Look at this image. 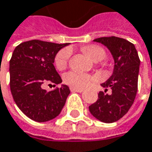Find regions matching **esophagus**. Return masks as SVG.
Here are the masks:
<instances>
[{
	"mask_svg": "<svg viewBox=\"0 0 152 152\" xmlns=\"http://www.w3.org/2000/svg\"><path fill=\"white\" fill-rule=\"evenodd\" d=\"M70 91H71V92H78V93H82V92H83V89L76 88H70Z\"/></svg>",
	"mask_w": 152,
	"mask_h": 152,
	"instance_id": "esophagus-1",
	"label": "esophagus"
}]
</instances>
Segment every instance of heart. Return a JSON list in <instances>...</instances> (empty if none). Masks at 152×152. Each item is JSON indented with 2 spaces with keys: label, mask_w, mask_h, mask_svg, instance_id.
<instances>
[{
  "label": "heart",
  "mask_w": 152,
  "mask_h": 152,
  "mask_svg": "<svg viewBox=\"0 0 152 152\" xmlns=\"http://www.w3.org/2000/svg\"><path fill=\"white\" fill-rule=\"evenodd\" d=\"M84 52L94 61H101L106 57V50L99 45H88L85 47ZM70 57V51L68 48L59 50L54 59V64L56 68L59 70H63L67 67L69 59ZM65 83L76 88H87L93 81L94 77L91 75L79 72V71H69L64 76Z\"/></svg>",
  "instance_id": "heart-1"
}]
</instances>
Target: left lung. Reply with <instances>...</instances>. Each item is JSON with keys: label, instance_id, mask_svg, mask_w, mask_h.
Wrapping results in <instances>:
<instances>
[{"label": "left lung", "instance_id": "obj_1", "mask_svg": "<svg viewBox=\"0 0 152 152\" xmlns=\"http://www.w3.org/2000/svg\"><path fill=\"white\" fill-rule=\"evenodd\" d=\"M107 46L114 59L112 76L102 84L105 91H100L97 101L88 107L97 120L113 123L121 119L129 111L138 90V76L140 60L134 45L118 37H102L94 39ZM108 88L111 94H107Z\"/></svg>", "mask_w": 152, "mask_h": 152}]
</instances>
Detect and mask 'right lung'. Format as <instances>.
Returning a JSON list of instances; mask_svg holds the SVG:
<instances>
[{
	"mask_svg": "<svg viewBox=\"0 0 152 152\" xmlns=\"http://www.w3.org/2000/svg\"><path fill=\"white\" fill-rule=\"evenodd\" d=\"M68 45L32 39L14 49L9 62L11 93L18 107L32 121L56 118L65 104L70 93L67 85L49 92L42 86L62 83L53 63L58 50Z\"/></svg>",
	"mask_w": 152,
	"mask_h": 152,
	"instance_id": "1",
	"label": "right lung"
}]
</instances>
